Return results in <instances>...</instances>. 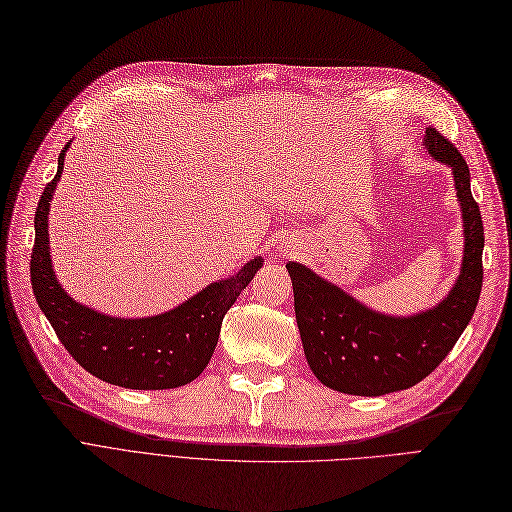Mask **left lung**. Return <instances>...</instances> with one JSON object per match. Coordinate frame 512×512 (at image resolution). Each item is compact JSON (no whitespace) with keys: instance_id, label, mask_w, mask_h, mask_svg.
Listing matches in <instances>:
<instances>
[{"instance_id":"left-lung-1","label":"left lung","mask_w":512,"mask_h":512,"mask_svg":"<svg viewBox=\"0 0 512 512\" xmlns=\"http://www.w3.org/2000/svg\"><path fill=\"white\" fill-rule=\"evenodd\" d=\"M424 146L452 170L463 211V265L444 301L413 316L381 314L299 262L286 265L303 353L316 379L331 390L383 396L411 388L444 362L474 316L482 288L485 230L469 189V168L437 129H426Z\"/></svg>"}]
</instances>
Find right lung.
Masks as SVG:
<instances>
[{
    "label": "right lung",
    "mask_w": 512,
    "mask_h": 512,
    "mask_svg": "<svg viewBox=\"0 0 512 512\" xmlns=\"http://www.w3.org/2000/svg\"><path fill=\"white\" fill-rule=\"evenodd\" d=\"M66 142L58 174L40 196L30 260L32 288L64 349L96 379L131 390H170L196 379L211 362L226 312L262 267L256 256L230 275L202 288L181 306L146 319H118L81 306L64 293L49 256V202L64 170Z\"/></svg>",
    "instance_id": "right-lung-1"
}]
</instances>
